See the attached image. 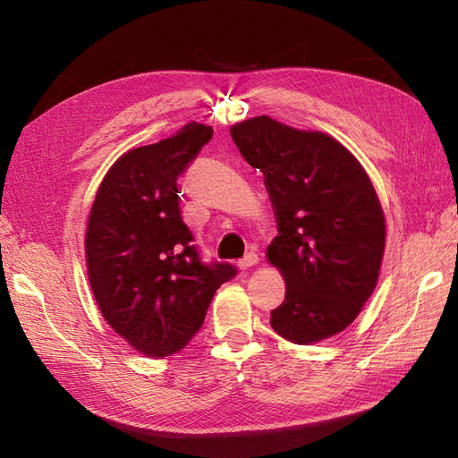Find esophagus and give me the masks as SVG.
Segmentation results:
<instances>
[{
    "label": "esophagus",
    "mask_w": 458,
    "mask_h": 458,
    "mask_svg": "<svg viewBox=\"0 0 458 458\" xmlns=\"http://www.w3.org/2000/svg\"><path fill=\"white\" fill-rule=\"evenodd\" d=\"M259 261V256L256 252H248L241 261H239V267L241 269H250L252 266H256V263Z\"/></svg>",
    "instance_id": "34e87169"
}]
</instances>
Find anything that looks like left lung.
Returning <instances> with one entry per match:
<instances>
[{"label": "left lung", "instance_id": "obj_1", "mask_svg": "<svg viewBox=\"0 0 458 458\" xmlns=\"http://www.w3.org/2000/svg\"><path fill=\"white\" fill-rule=\"evenodd\" d=\"M244 160L263 172L279 237L267 248L286 296L271 311L284 340L313 344L355 321L378 281L386 221L363 165L330 135L269 116L231 128Z\"/></svg>", "mask_w": 458, "mask_h": 458}]
</instances>
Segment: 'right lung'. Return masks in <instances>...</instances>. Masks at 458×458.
I'll return each mask as SVG.
<instances>
[{
    "instance_id": "obj_1",
    "label": "right lung",
    "mask_w": 458,
    "mask_h": 458,
    "mask_svg": "<svg viewBox=\"0 0 458 458\" xmlns=\"http://www.w3.org/2000/svg\"><path fill=\"white\" fill-rule=\"evenodd\" d=\"M212 133L191 122L168 140L131 148L106 172L91 206L86 261L97 306L148 357L185 348L216 290L237 275L227 261H202L179 210L177 177Z\"/></svg>"
}]
</instances>
